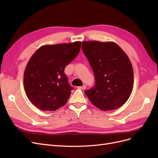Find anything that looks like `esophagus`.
Here are the masks:
<instances>
[{"mask_svg":"<svg viewBox=\"0 0 158 158\" xmlns=\"http://www.w3.org/2000/svg\"><path fill=\"white\" fill-rule=\"evenodd\" d=\"M77 88L79 89H85V88H86V85H83L82 86H78V87H77Z\"/></svg>","mask_w":158,"mask_h":158,"instance_id":"34e87169","label":"esophagus"}]
</instances>
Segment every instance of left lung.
<instances>
[{"instance_id":"left-lung-1","label":"left lung","mask_w":158,"mask_h":158,"mask_svg":"<svg viewBox=\"0 0 158 158\" xmlns=\"http://www.w3.org/2000/svg\"><path fill=\"white\" fill-rule=\"evenodd\" d=\"M82 48L95 80V86L84 92L89 101L102 111L121 107L133 88V69L127 55L112 41H83Z\"/></svg>"}]
</instances>
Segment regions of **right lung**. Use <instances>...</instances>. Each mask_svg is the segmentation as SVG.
Returning <instances> with one entry per match:
<instances>
[{
	"mask_svg": "<svg viewBox=\"0 0 158 158\" xmlns=\"http://www.w3.org/2000/svg\"><path fill=\"white\" fill-rule=\"evenodd\" d=\"M80 41L43 45L33 54L23 74L30 101L42 111H55L67 102L73 88L64 69L78 55Z\"/></svg>",
	"mask_w": 158,
	"mask_h": 158,
	"instance_id": "obj_1",
	"label": "right lung"
}]
</instances>
